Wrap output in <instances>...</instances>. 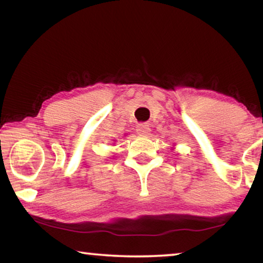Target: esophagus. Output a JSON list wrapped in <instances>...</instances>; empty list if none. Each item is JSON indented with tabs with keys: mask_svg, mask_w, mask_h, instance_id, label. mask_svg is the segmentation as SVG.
<instances>
[{
	"mask_svg": "<svg viewBox=\"0 0 263 263\" xmlns=\"http://www.w3.org/2000/svg\"><path fill=\"white\" fill-rule=\"evenodd\" d=\"M149 131H151V128H149V126L147 125V124H138V126H137V133H138V135H139V136H146V135H148Z\"/></svg>",
	"mask_w": 263,
	"mask_h": 263,
	"instance_id": "obj_1",
	"label": "esophagus"
}]
</instances>
